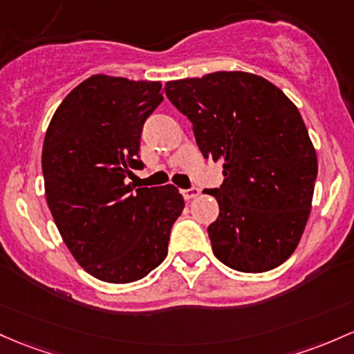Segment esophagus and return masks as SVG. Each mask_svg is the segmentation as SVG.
I'll return each instance as SVG.
<instances>
[{
    "label": "esophagus",
    "instance_id": "1",
    "mask_svg": "<svg viewBox=\"0 0 354 354\" xmlns=\"http://www.w3.org/2000/svg\"><path fill=\"white\" fill-rule=\"evenodd\" d=\"M198 195H200V189H198L196 186H192V188L183 189L185 200H193V198H196Z\"/></svg>",
    "mask_w": 354,
    "mask_h": 354
}]
</instances>
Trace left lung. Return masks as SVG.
<instances>
[{"instance_id": "obj_1", "label": "left lung", "mask_w": 354, "mask_h": 354, "mask_svg": "<svg viewBox=\"0 0 354 354\" xmlns=\"http://www.w3.org/2000/svg\"><path fill=\"white\" fill-rule=\"evenodd\" d=\"M165 91L192 120L203 156L223 162V183L208 189L220 207L208 227L215 257L248 274L284 263L308 223L317 176L316 149L297 107L248 72L171 80Z\"/></svg>"}]
</instances>
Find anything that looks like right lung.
I'll list each match as a JSON object with an SVG mask.
<instances>
[{"mask_svg": "<svg viewBox=\"0 0 354 354\" xmlns=\"http://www.w3.org/2000/svg\"><path fill=\"white\" fill-rule=\"evenodd\" d=\"M161 102V82L99 73L65 97L46 129V203L70 254L99 281L129 284L156 269L185 208L176 186L127 183L145 166L142 126Z\"/></svg>", "mask_w": 354, "mask_h": 354, "instance_id": "obj_1", "label": "right lung"}]
</instances>
